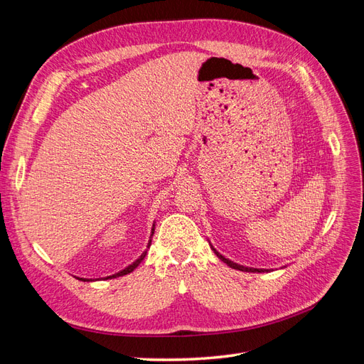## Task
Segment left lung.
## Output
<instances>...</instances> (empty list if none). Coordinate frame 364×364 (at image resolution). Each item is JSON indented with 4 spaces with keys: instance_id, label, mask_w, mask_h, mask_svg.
I'll use <instances>...</instances> for the list:
<instances>
[{
    "instance_id": "1",
    "label": "left lung",
    "mask_w": 364,
    "mask_h": 364,
    "mask_svg": "<svg viewBox=\"0 0 364 364\" xmlns=\"http://www.w3.org/2000/svg\"><path fill=\"white\" fill-rule=\"evenodd\" d=\"M208 243H209V246H211V249L214 250V253L215 255L218 257V259H222L225 264H228V266L230 267V269H235V270H240V272H252V273H262V272H270V270H266V269H253V267H246V266H241V264H237V262H234V261H230L229 258H225L222 253L220 252H217L215 249H214V246L211 245V241L208 240Z\"/></svg>"
}]
</instances>
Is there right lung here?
I'll use <instances>...</instances> for the list:
<instances>
[{
  "label": "right lung",
  "mask_w": 364,
  "mask_h": 364,
  "mask_svg": "<svg viewBox=\"0 0 364 364\" xmlns=\"http://www.w3.org/2000/svg\"><path fill=\"white\" fill-rule=\"evenodd\" d=\"M153 234H155V223H153V226H151V234H150V238H149V243H147V249L150 247V245H151V237H153ZM147 249L141 253V257L136 259V261H134L130 264V266H127L126 269H123V270H119L118 273H115V274H111V277H106L105 279H114V278H118V277H124V274H127V273H130V272H134L139 264H141V261L146 258V255H147ZM79 281H85V282H92L94 279H86V278H77ZM97 281V279H95Z\"/></svg>",
  "instance_id": "1"
}]
</instances>
